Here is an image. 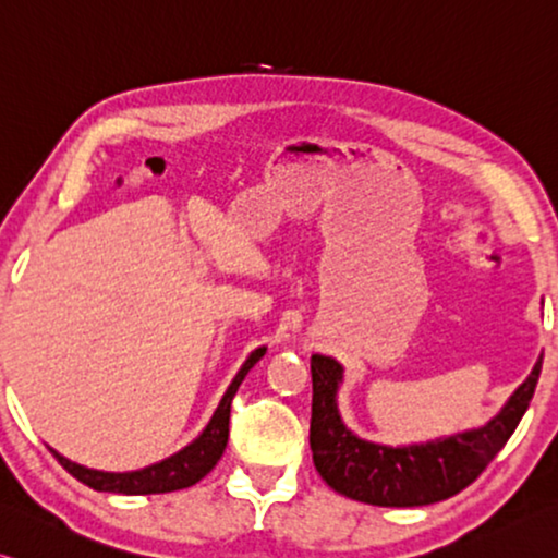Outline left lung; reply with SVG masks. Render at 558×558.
<instances>
[{
    "mask_svg": "<svg viewBox=\"0 0 558 558\" xmlns=\"http://www.w3.org/2000/svg\"><path fill=\"white\" fill-rule=\"evenodd\" d=\"M542 356L526 381L484 426L407 447L366 441L344 424L339 389L344 366L337 359L312 356V444L314 466L333 492L372 507H426L449 499L482 474L509 441L534 397Z\"/></svg>",
    "mask_w": 558,
    "mask_h": 558,
    "instance_id": "left-lung-1",
    "label": "left lung"
}]
</instances>
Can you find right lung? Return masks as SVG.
Returning a JSON list of instances; mask_svg holds the SVG:
<instances>
[{"label": "right lung", "instance_id": "1", "mask_svg": "<svg viewBox=\"0 0 558 558\" xmlns=\"http://www.w3.org/2000/svg\"><path fill=\"white\" fill-rule=\"evenodd\" d=\"M267 354V347L254 349L246 362L239 368L234 379L221 397L219 407L214 409L211 418L207 426L202 428L199 436L194 441L186 444L184 449H179L171 457L154 461L149 466L134 469V471H101V469H89L70 461L62 453L49 447L54 453V459L62 464L76 482L87 484L94 492H109V494H124V496H144V494H167V492H179V488L194 486L199 478H204L209 471L217 466L221 453L227 449L229 441V414H231V399L239 389V384L244 381V376L252 372V366L259 362V359Z\"/></svg>", "mask_w": 558, "mask_h": 558}]
</instances>
